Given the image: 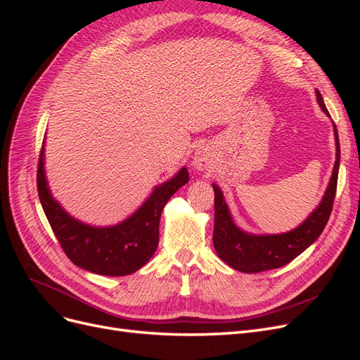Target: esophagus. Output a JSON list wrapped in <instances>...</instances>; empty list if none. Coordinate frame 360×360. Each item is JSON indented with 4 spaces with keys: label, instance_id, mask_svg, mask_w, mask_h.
Masks as SVG:
<instances>
[{
    "label": "esophagus",
    "instance_id": "34e87169",
    "mask_svg": "<svg viewBox=\"0 0 360 360\" xmlns=\"http://www.w3.org/2000/svg\"><path fill=\"white\" fill-rule=\"evenodd\" d=\"M214 150L210 144L200 146L193 153V167L198 171H207L213 167L214 163Z\"/></svg>",
    "mask_w": 360,
    "mask_h": 360
}]
</instances>
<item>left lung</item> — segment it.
I'll list each match as a JSON object with an SVG mask.
<instances>
[{
  "mask_svg": "<svg viewBox=\"0 0 360 360\" xmlns=\"http://www.w3.org/2000/svg\"><path fill=\"white\" fill-rule=\"evenodd\" d=\"M315 96H317V102L323 112L329 115L319 90H315ZM333 134L336 160L328 189H326L317 209L312 210L307 219L291 231L279 234H252L243 231L240 226L236 225L221 188L216 183L212 184L214 191L213 246L217 255L228 266L243 271V274H258V271L278 269L299 257L304 249H308L320 237L332 212L338 171H340L341 150L335 123Z\"/></svg>",
  "mask_w": 360,
  "mask_h": 360,
  "instance_id": "obj_1",
  "label": "left lung"
}]
</instances>
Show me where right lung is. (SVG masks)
I'll return each instance as SVG.
<instances>
[{"instance_id": "obj_1", "label": "right lung", "mask_w": 360, "mask_h": 360, "mask_svg": "<svg viewBox=\"0 0 360 360\" xmlns=\"http://www.w3.org/2000/svg\"><path fill=\"white\" fill-rule=\"evenodd\" d=\"M189 181L188 168L160 183L150 197L124 221L94 226L76 219L53 198L45 172V139L37 169L39 198L53 234L75 266L105 276L135 274L153 257L159 243V222L163 207Z\"/></svg>"}]
</instances>
